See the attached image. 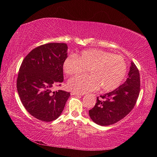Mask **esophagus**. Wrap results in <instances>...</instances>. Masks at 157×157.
<instances>
[{"label": "esophagus", "mask_w": 157, "mask_h": 157, "mask_svg": "<svg viewBox=\"0 0 157 157\" xmlns=\"http://www.w3.org/2000/svg\"><path fill=\"white\" fill-rule=\"evenodd\" d=\"M71 94L73 95H81L80 94H78V93H76L75 91H71Z\"/></svg>", "instance_id": "esophagus-1"}]
</instances>
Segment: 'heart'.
<instances>
[{
  "mask_svg": "<svg viewBox=\"0 0 157 157\" xmlns=\"http://www.w3.org/2000/svg\"><path fill=\"white\" fill-rule=\"evenodd\" d=\"M87 71L89 75H76L68 80V88L78 94L100 89L103 91L116 89L122 83L127 72L125 61L119 55L98 49L84 50L70 55L63 62V70L67 75Z\"/></svg>",
  "mask_w": 157,
  "mask_h": 157,
  "instance_id": "obj_1",
  "label": "heart"
}]
</instances>
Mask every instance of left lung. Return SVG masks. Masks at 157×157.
Returning <instances> with one entry per match:
<instances>
[{"instance_id":"obj_1","label":"left lung","mask_w":157,"mask_h":157,"mask_svg":"<svg viewBox=\"0 0 157 157\" xmlns=\"http://www.w3.org/2000/svg\"><path fill=\"white\" fill-rule=\"evenodd\" d=\"M140 84L139 69L132 62L126 81L114 91L97 98L94 108L89 111L90 118L101 126H108L121 121L136 105Z\"/></svg>"}]
</instances>
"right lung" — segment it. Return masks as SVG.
Wrapping results in <instances>:
<instances>
[{"label":"right lung","instance_id":"add662e5","mask_svg":"<svg viewBox=\"0 0 157 157\" xmlns=\"http://www.w3.org/2000/svg\"><path fill=\"white\" fill-rule=\"evenodd\" d=\"M68 46L49 43L34 48L23 60L17 87L21 102L29 113L44 122L56 120L62 113L70 93L52 91L63 81V62Z\"/></svg>","mask_w":157,"mask_h":157}]
</instances>
